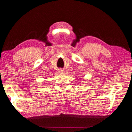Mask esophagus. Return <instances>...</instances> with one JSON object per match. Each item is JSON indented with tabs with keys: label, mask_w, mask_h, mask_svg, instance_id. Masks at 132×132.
I'll return each mask as SVG.
<instances>
[{
	"label": "esophagus",
	"mask_w": 132,
	"mask_h": 132,
	"mask_svg": "<svg viewBox=\"0 0 132 132\" xmlns=\"http://www.w3.org/2000/svg\"><path fill=\"white\" fill-rule=\"evenodd\" d=\"M63 71H64V70H62V69H60L59 70V72H61V73H63Z\"/></svg>",
	"instance_id": "esophagus-1"
}]
</instances>
